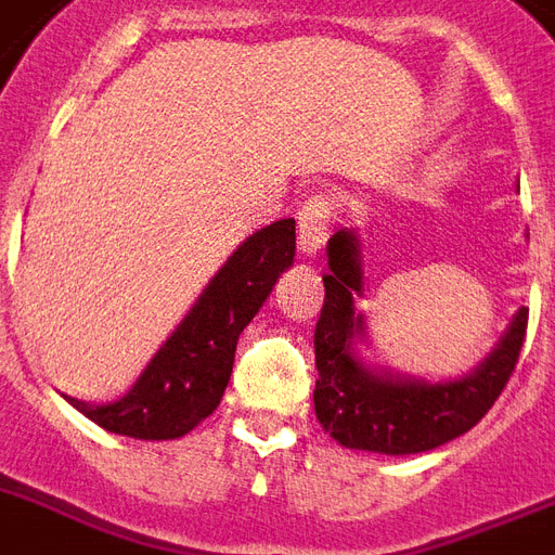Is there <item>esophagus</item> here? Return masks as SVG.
<instances>
[{
	"label": "esophagus",
	"mask_w": 555,
	"mask_h": 555,
	"mask_svg": "<svg viewBox=\"0 0 555 555\" xmlns=\"http://www.w3.org/2000/svg\"><path fill=\"white\" fill-rule=\"evenodd\" d=\"M331 198L325 195H313L305 201V207L299 209V250L305 256H317L331 230Z\"/></svg>",
	"instance_id": "34e87169"
}]
</instances>
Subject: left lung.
<instances>
[{
    "label": "left lung",
    "instance_id": "left-lung-1",
    "mask_svg": "<svg viewBox=\"0 0 555 555\" xmlns=\"http://www.w3.org/2000/svg\"><path fill=\"white\" fill-rule=\"evenodd\" d=\"M328 268L331 273L322 276L325 302L313 331L320 371L313 409L331 438L348 449L414 455L473 429L516 371L530 311L516 313L495 351L473 374L443 383L395 377L371 371L354 354V337H363L365 322L354 308V296L363 294V256L351 230L328 238Z\"/></svg>",
    "mask_w": 555,
    "mask_h": 555
}]
</instances>
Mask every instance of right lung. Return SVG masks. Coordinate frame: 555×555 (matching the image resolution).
Instances as JSON below:
<instances>
[{
	"label": "right lung",
	"instance_id": "right-lung-1",
	"mask_svg": "<svg viewBox=\"0 0 555 555\" xmlns=\"http://www.w3.org/2000/svg\"><path fill=\"white\" fill-rule=\"evenodd\" d=\"M294 218L261 227L218 270L129 395L100 405L65 400L89 421L126 438L176 440L195 429L221 403L238 334L259 313L282 270L294 264Z\"/></svg>",
	"mask_w": 555,
	"mask_h": 555
}]
</instances>
